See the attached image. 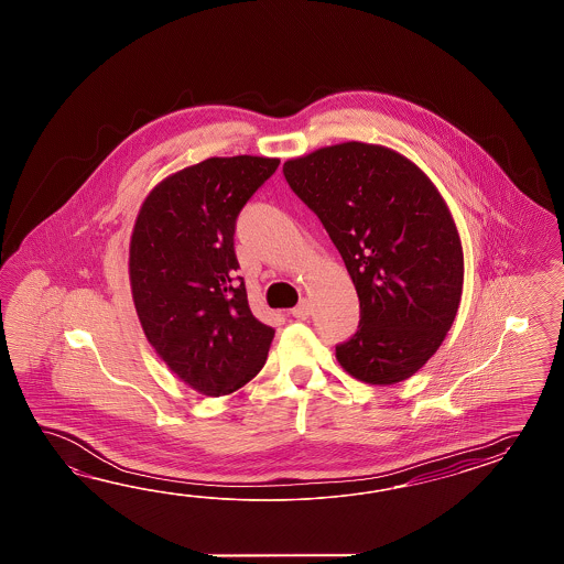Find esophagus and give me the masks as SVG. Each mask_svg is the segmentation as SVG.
<instances>
[{"instance_id": "1", "label": "esophagus", "mask_w": 564, "mask_h": 564, "mask_svg": "<svg viewBox=\"0 0 564 564\" xmlns=\"http://www.w3.org/2000/svg\"><path fill=\"white\" fill-rule=\"evenodd\" d=\"M310 314H312V305H310L307 300H302L291 310V316L295 317V319H307Z\"/></svg>"}]
</instances>
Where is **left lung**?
Masks as SVG:
<instances>
[{"label": "left lung", "mask_w": 564, "mask_h": 564, "mask_svg": "<svg viewBox=\"0 0 564 564\" xmlns=\"http://www.w3.org/2000/svg\"><path fill=\"white\" fill-rule=\"evenodd\" d=\"M283 175L357 288L358 330L336 346L344 371L371 384L412 377L451 330L463 293V247L438 189L405 156L365 142L291 159Z\"/></svg>", "instance_id": "8db88e82"}]
</instances>
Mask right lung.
Listing matches in <instances>:
<instances>
[{"label":"right lung","instance_id":"right-lung-1","mask_svg":"<svg viewBox=\"0 0 564 564\" xmlns=\"http://www.w3.org/2000/svg\"><path fill=\"white\" fill-rule=\"evenodd\" d=\"M279 159H207L159 183L130 240L138 319L156 355L204 395L261 371L275 330L252 316L234 252L236 220Z\"/></svg>","mask_w":564,"mask_h":564}]
</instances>
